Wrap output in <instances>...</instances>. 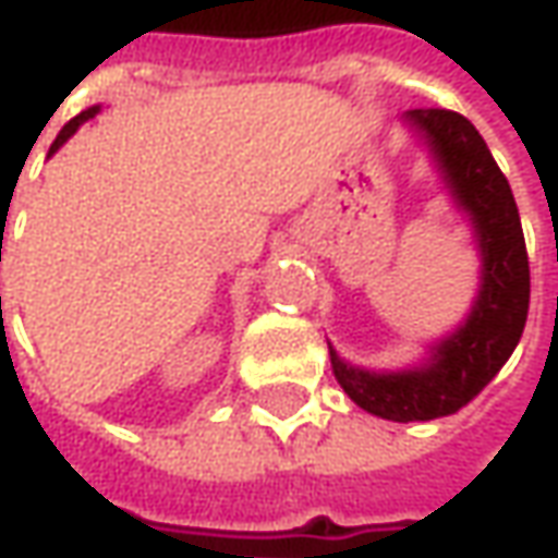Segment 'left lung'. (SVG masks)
I'll list each match as a JSON object with an SVG mask.
<instances>
[{"label": "left lung", "mask_w": 558, "mask_h": 558, "mask_svg": "<svg viewBox=\"0 0 558 558\" xmlns=\"http://www.w3.org/2000/svg\"><path fill=\"white\" fill-rule=\"evenodd\" d=\"M407 123L428 142L444 183L469 220L482 247V289L457 332L432 348V360L403 373H369L332 356V373L344 395L366 413L391 422H428L450 416L504 369L525 332L531 301L525 235L512 189L482 133L444 108L407 111Z\"/></svg>", "instance_id": "left-lung-1"}]
</instances>
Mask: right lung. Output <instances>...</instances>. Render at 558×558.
<instances>
[{"label": "right lung", "instance_id": "right-lung-1", "mask_svg": "<svg viewBox=\"0 0 558 558\" xmlns=\"http://www.w3.org/2000/svg\"><path fill=\"white\" fill-rule=\"evenodd\" d=\"M98 114V105L96 108H86V111H83V114H76L74 120H68V123H64V130H61V133H58V140L52 142V148H49V155H52V151H58V148H61V145H64V142L71 140V136H74L76 130H80V126H83V123H86V120L89 118H96Z\"/></svg>", "mask_w": 558, "mask_h": 558}]
</instances>
